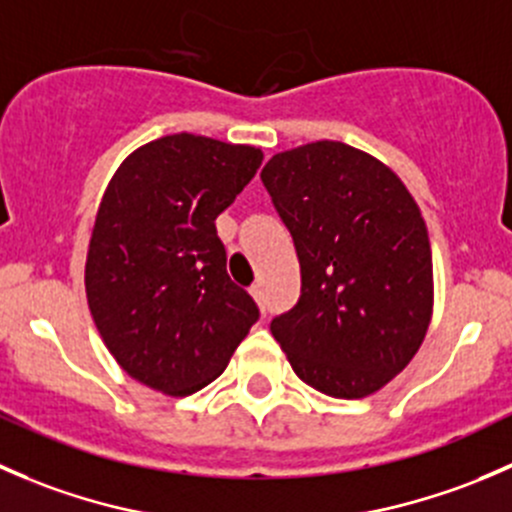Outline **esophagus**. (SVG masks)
Segmentation results:
<instances>
[{"mask_svg":"<svg viewBox=\"0 0 512 512\" xmlns=\"http://www.w3.org/2000/svg\"><path fill=\"white\" fill-rule=\"evenodd\" d=\"M250 294L257 299V304L265 307V285H262V282H255V285L250 287Z\"/></svg>","mask_w":512,"mask_h":512,"instance_id":"1","label":"esophagus"}]
</instances>
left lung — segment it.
<instances>
[{"instance_id":"obj_1","label":"left lung","mask_w":512,"mask_h":512,"mask_svg":"<svg viewBox=\"0 0 512 512\" xmlns=\"http://www.w3.org/2000/svg\"><path fill=\"white\" fill-rule=\"evenodd\" d=\"M262 183L297 250L302 292L272 319L294 374L334 399L389 384L431 322V242L406 185L347 143L277 153Z\"/></svg>"}]
</instances>
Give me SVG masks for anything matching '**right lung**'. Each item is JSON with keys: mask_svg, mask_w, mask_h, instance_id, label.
<instances>
[{"mask_svg": "<svg viewBox=\"0 0 512 512\" xmlns=\"http://www.w3.org/2000/svg\"><path fill=\"white\" fill-rule=\"evenodd\" d=\"M262 151L193 133L158 138L103 193L86 260L98 334L123 371L188 396L225 371L260 319L227 275L215 218L255 178Z\"/></svg>", "mask_w": 512, "mask_h": 512, "instance_id": "right-lung-1", "label": "right lung"}]
</instances>
